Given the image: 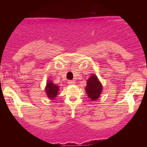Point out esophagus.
Returning <instances> with one entry per match:
<instances>
[{
  "label": "esophagus",
  "mask_w": 147,
  "mask_h": 147,
  "mask_svg": "<svg viewBox=\"0 0 147 147\" xmlns=\"http://www.w3.org/2000/svg\"><path fill=\"white\" fill-rule=\"evenodd\" d=\"M68 83L69 85H73V84H75V82L74 80H68Z\"/></svg>",
  "instance_id": "1"
}]
</instances>
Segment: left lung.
Listing matches in <instances>:
<instances>
[{"label":"left lung","mask_w":147,"mask_h":147,"mask_svg":"<svg viewBox=\"0 0 147 147\" xmlns=\"http://www.w3.org/2000/svg\"><path fill=\"white\" fill-rule=\"evenodd\" d=\"M103 86L97 76L92 74L90 78L87 80L85 90L88 97L91 101H96L102 94Z\"/></svg>","instance_id":"left-lung-1"}]
</instances>
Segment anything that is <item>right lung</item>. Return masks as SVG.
I'll list each match as a JSON object with an SVG mask.
<instances>
[{
	"mask_svg": "<svg viewBox=\"0 0 147 147\" xmlns=\"http://www.w3.org/2000/svg\"><path fill=\"white\" fill-rule=\"evenodd\" d=\"M59 90V86L54 84L51 80H48L45 88V91L47 97L49 99H51V100H54L56 98L57 95H58Z\"/></svg>",
	"mask_w": 147,
	"mask_h": 147,
	"instance_id": "1",
	"label": "right lung"
}]
</instances>
